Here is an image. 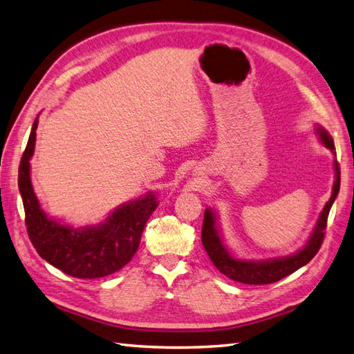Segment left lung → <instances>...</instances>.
<instances>
[{"label":"left lung","instance_id":"obj_1","mask_svg":"<svg viewBox=\"0 0 354 354\" xmlns=\"http://www.w3.org/2000/svg\"><path fill=\"white\" fill-rule=\"evenodd\" d=\"M318 135L323 140V144L328 148V150L335 151V144L332 136L324 129H318ZM335 171H336V180L333 185V192L330 200L327 201L323 212H321L318 223L315 225L309 242L306 243L303 250L298 253L281 257V259H272V261H262V262H248L241 261V259H234L227 248L223 245V241L219 238V233L216 230V218L214 212L206 209L204 212L203 219V229H201V242L203 247L206 250L207 256L210 257L212 263L216 266V270L224 274L225 277H229L234 281H241L245 285H268L279 281L283 277L292 274L298 268H301L308 262H310L315 254L319 251L323 241L326 236V227H327V218L328 212H330L332 204L336 198L337 192H339L341 185V168L337 160H335Z\"/></svg>","mask_w":354,"mask_h":354}]
</instances>
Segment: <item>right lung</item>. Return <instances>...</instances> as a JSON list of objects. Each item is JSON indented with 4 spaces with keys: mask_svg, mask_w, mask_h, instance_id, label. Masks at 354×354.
I'll use <instances>...</instances> for the list:
<instances>
[{
    "mask_svg": "<svg viewBox=\"0 0 354 354\" xmlns=\"http://www.w3.org/2000/svg\"><path fill=\"white\" fill-rule=\"evenodd\" d=\"M37 120L22 153L18 186L26 212L28 238L42 259L77 279L111 276L127 265L139 247L144 227L157 207L153 194L124 204L104 224L89 229H71L59 224L39 207L30 182V157L33 156Z\"/></svg>",
    "mask_w": 354,
    "mask_h": 354,
    "instance_id": "add662e5",
    "label": "right lung"
}]
</instances>
